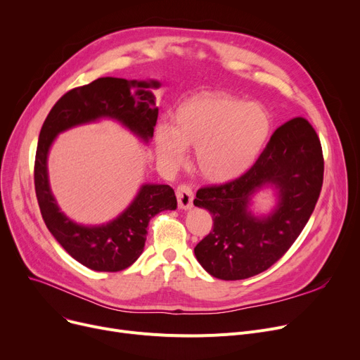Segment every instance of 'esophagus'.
<instances>
[{
    "instance_id": "1",
    "label": "esophagus",
    "mask_w": 360,
    "mask_h": 360,
    "mask_svg": "<svg viewBox=\"0 0 360 360\" xmlns=\"http://www.w3.org/2000/svg\"><path fill=\"white\" fill-rule=\"evenodd\" d=\"M176 198H178V205L181 210H190L193 207V200L194 194L193 190L188 185H179L176 190Z\"/></svg>"
}]
</instances>
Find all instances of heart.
I'll return each mask as SVG.
<instances>
[{
	"label": "heart",
	"instance_id": "heart-1",
	"mask_svg": "<svg viewBox=\"0 0 360 360\" xmlns=\"http://www.w3.org/2000/svg\"><path fill=\"white\" fill-rule=\"evenodd\" d=\"M172 120L174 125L159 122L155 128L160 162L176 167L186 159V147H193L198 172L214 184L251 170L273 131V115L264 105L210 91L184 101Z\"/></svg>",
	"mask_w": 360,
	"mask_h": 360
}]
</instances>
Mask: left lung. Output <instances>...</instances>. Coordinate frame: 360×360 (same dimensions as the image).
Segmentation results:
<instances>
[{
	"instance_id": "8db88e82",
	"label": "left lung",
	"mask_w": 360,
	"mask_h": 360,
	"mask_svg": "<svg viewBox=\"0 0 360 360\" xmlns=\"http://www.w3.org/2000/svg\"><path fill=\"white\" fill-rule=\"evenodd\" d=\"M324 178L323 148L312 125L295 118L274 131L258 162L240 178L201 188L194 205L213 216V231L194 254L220 280H242L270 269L308 223ZM271 189L275 204L255 212L253 198Z\"/></svg>"
}]
</instances>
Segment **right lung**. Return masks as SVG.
Masks as SVG:
<instances>
[{"label":"right lung","mask_w":360,"mask_h":360,"mask_svg":"<svg viewBox=\"0 0 360 360\" xmlns=\"http://www.w3.org/2000/svg\"><path fill=\"white\" fill-rule=\"evenodd\" d=\"M159 80L101 77L72 89L53 105L42 125L34 160V190L46 228L61 247L94 271H121L134 264L146 243L151 217L176 209L175 191L163 184H143L127 209L102 224H83L68 217L49 184V150L61 132L74 127L110 120L141 143L153 139L159 108L153 90Z\"/></svg>","instance_id":"add662e5"}]
</instances>
